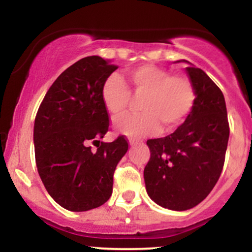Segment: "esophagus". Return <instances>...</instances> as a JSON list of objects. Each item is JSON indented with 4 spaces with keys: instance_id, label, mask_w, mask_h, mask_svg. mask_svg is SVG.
<instances>
[{
    "instance_id": "obj_1",
    "label": "esophagus",
    "mask_w": 252,
    "mask_h": 252,
    "mask_svg": "<svg viewBox=\"0 0 252 252\" xmlns=\"http://www.w3.org/2000/svg\"><path fill=\"white\" fill-rule=\"evenodd\" d=\"M136 144H138V141H135V140H130V146H136Z\"/></svg>"
}]
</instances>
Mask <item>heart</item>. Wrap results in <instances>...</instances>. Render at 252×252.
<instances>
[{
    "label": "heart",
    "instance_id": "b5f03b06",
    "mask_svg": "<svg viewBox=\"0 0 252 252\" xmlns=\"http://www.w3.org/2000/svg\"><path fill=\"white\" fill-rule=\"evenodd\" d=\"M135 96L141 98L140 114H126L115 118L118 132L128 136H143L160 128L172 130L184 122L194 104V90L186 77L172 74L155 65H142L128 72ZM102 100L111 114L118 115L128 106L131 97L126 80L111 73L102 86Z\"/></svg>",
    "mask_w": 252,
    "mask_h": 252
}]
</instances>
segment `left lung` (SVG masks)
I'll return each instance as SVG.
<instances>
[{
	"label": "left lung",
	"mask_w": 252,
	"mask_h": 252,
	"mask_svg": "<svg viewBox=\"0 0 252 252\" xmlns=\"http://www.w3.org/2000/svg\"><path fill=\"white\" fill-rule=\"evenodd\" d=\"M195 98L186 121L166 137L147 141L146 189L164 209L189 210L210 194L221 174L230 126L221 90L201 68L186 67Z\"/></svg>",
	"instance_id": "left-lung-1"
}]
</instances>
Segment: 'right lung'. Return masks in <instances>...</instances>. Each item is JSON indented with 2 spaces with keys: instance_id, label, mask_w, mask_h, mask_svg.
I'll return each instance as SVG.
<instances>
[{
  "instance_id": "1",
  "label": "right lung",
  "mask_w": 252,
  "mask_h": 252,
  "mask_svg": "<svg viewBox=\"0 0 252 252\" xmlns=\"http://www.w3.org/2000/svg\"><path fill=\"white\" fill-rule=\"evenodd\" d=\"M115 70L97 56L78 60L52 84L36 112L37 172L48 194L68 211H89L109 200L115 169L128 150L124 136L99 141L110 126L100 92Z\"/></svg>"
}]
</instances>
